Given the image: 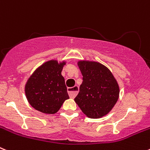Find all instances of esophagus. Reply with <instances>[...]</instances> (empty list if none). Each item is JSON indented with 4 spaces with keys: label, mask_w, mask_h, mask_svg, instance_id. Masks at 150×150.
Here are the masks:
<instances>
[{
    "label": "esophagus",
    "mask_w": 150,
    "mask_h": 150,
    "mask_svg": "<svg viewBox=\"0 0 150 150\" xmlns=\"http://www.w3.org/2000/svg\"><path fill=\"white\" fill-rule=\"evenodd\" d=\"M67 91H68L69 96L71 97V98H74L77 95L78 91H79V86H74V87H70L67 88Z\"/></svg>",
    "instance_id": "34e87169"
}]
</instances>
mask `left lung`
<instances>
[{
	"label": "left lung",
	"mask_w": 150,
	"mask_h": 150,
	"mask_svg": "<svg viewBox=\"0 0 150 150\" xmlns=\"http://www.w3.org/2000/svg\"><path fill=\"white\" fill-rule=\"evenodd\" d=\"M83 83L74 98L86 116L98 119L107 115L117 102L120 87L109 69L102 64L79 61Z\"/></svg>",
	"instance_id": "1"
}]
</instances>
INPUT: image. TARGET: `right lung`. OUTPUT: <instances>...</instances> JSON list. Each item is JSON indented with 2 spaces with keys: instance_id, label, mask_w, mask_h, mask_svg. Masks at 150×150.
I'll list each match as a JSON object with an SVG mask.
<instances>
[{
  "instance_id": "1",
  "label": "right lung",
  "mask_w": 150,
  "mask_h": 150,
  "mask_svg": "<svg viewBox=\"0 0 150 150\" xmlns=\"http://www.w3.org/2000/svg\"><path fill=\"white\" fill-rule=\"evenodd\" d=\"M65 64L56 60L45 62L28 79L25 88L26 98L34 109L54 114L69 98L64 78L62 75Z\"/></svg>"
}]
</instances>
